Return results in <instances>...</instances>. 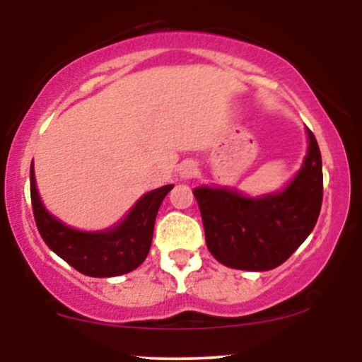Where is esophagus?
Returning <instances> with one entry per match:
<instances>
[{"label":"esophagus","mask_w":362,"mask_h":362,"mask_svg":"<svg viewBox=\"0 0 362 362\" xmlns=\"http://www.w3.org/2000/svg\"><path fill=\"white\" fill-rule=\"evenodd\" d=\"M199 173L197 167H195V163H192V161H185V163H182L180 167V177L184 178V180H187V178H192Z\"/></svg>","instance_id":"1"}]
</instances>
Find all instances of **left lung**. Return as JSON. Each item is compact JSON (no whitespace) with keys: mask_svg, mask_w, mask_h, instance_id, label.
I'll use <instances>...</instances> for the list:
<instances>
[{"mask_svg":"<svg viewBox=\"0 0 362 362\" xmlns=\"http://www.w3.org/2000/svg\"><path fill=\"white\" fill-rule=\"evenodd\" d=\"M308 139L303 167L282 192L252 199L230 189L194 190L216 260L240 271H271L308 238L323 199L322 155L310 129Z\"/></svg>","mask_w":362,"mask_h":362,"instance_id":"left-lung-1","label":"left lung"}]
</instances>
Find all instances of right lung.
Here are the masks:
<instances>
[{
	"mask_svg": "<svg viewBox=\"0 0 362 362\" xmlns=\"http://www.w3.org/2000/svg\"><path fill=\"white\" fill-rule=\"evenodd\" d=\"M172 189L173 185H165L144 194L117 226L86 233L66 226L45 211L35 187L34 165H30V199L37 230L54 253L90 277L122 276L143 264L151 248L158 209Z\"/></svg>",
	"mask_w": 362,
	"mask_h": 362,
	"instance_id": "add662e5",
	"label": "right lung"
}]
</instances>
